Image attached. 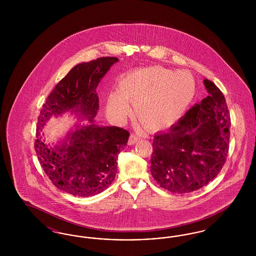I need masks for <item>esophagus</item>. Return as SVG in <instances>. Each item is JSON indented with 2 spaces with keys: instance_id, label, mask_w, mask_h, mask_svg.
I'll use <instances>...</instances> for the list:
<instances>
[{
  "instance_id": "esophagus-1",
  "label": "esophagus",
  "mask_w": 256,
  "mask_h": 256,
  "mask_svg": "<svg viewBox=\"0 0 256 256\" xmlns=\"http://www.w3.org/2000/svg\"><path fill=\"white\" fill-rule=\"evenodd\" d=\"M140 139V137L139 136H137V135H135V134H132L130 136V139H128V145L130 146H132V145H134L138 140Z\"/></svg>"
}]
</instances>
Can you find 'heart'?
<instances>
[{"instance_id": "1", "label": "heart", "mask_w": 256, "mask_h": 256, "mask_svg": "<svg viewBox=\"0 0 256 256\" xmlns=\"http://www.w3.org/2000/svg\"><path fill=\"white\" fill-rule=\"evenodd\" d=\"M196 93L193 74L186 70L152 66L124 74L117 92L106 100V113L113 121L122 122L134 104L136 117L150 130L172 126L182 117Z\"/></svg>"}]
</instances>
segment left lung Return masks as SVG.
I'll list each match as a JSON object with an SVG mask.
<instances>
[{
	"mask_svg": "<svg viewBox=\"0 0 256 256\" xmlns=\"http://www.w3.org/2000/svg\"><path fill=\"white\" fill-rule=\"evenodd\" d=\"M204 84L208 96L167 132L154 135L150 172L172 193H191L206 186L226 160L230 117L226 98L212 82Z\"/></svg>",
	"mask_w": 256,
	"mask_h": 256,
	"instance_id": "obj_1",
	"label": "left lung"
}]
</instances>
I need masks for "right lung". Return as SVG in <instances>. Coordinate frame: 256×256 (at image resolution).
Returning <instances> with one entry per match:
<instances>
[{"label":"right lung","mask_w":256,"mask_h":256,"mask_svg":"<svg viewBox=\"0 0 256 256\" xmlns=\"http://www.w3.org/2000/svg\"><path fill=\"white\" fill-rule=\"evenodd\" d=\"M117 58H100L73 67L50 94L40 111L34 148L37 158L52 184L68 194L98 195L108 189L117 172V158L130 132L118 126H98L96 88ZM74 114L86 125L74 127L56 144H47L42 130L52 116Z\"/></svg>","instance_id":"obj_1"}]
</instances>
